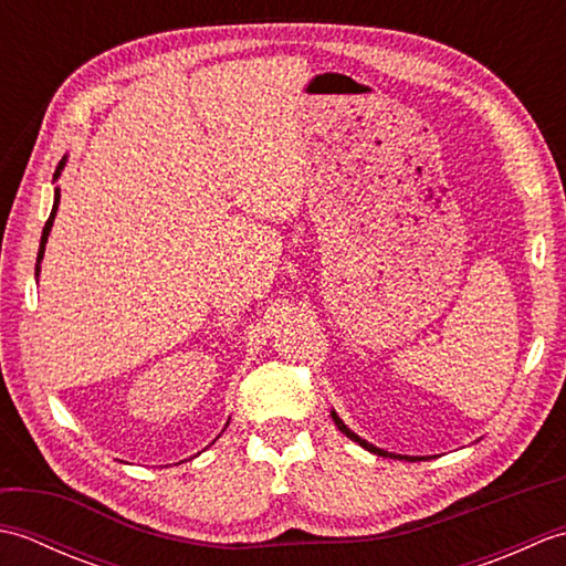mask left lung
I'll list each match as a JSON object with an SVG mask.
<instances>
[{
	"label": "left lung",
	"instance_id": "1",
	"mask_svg": "<svg viewBox=\"0 0 566 566\" xmlns=\"http://www.w3.org/2000/svg\"><path fill=\"white\" fill-rule=\"evenodd\" d=\"M331 418L335 420V426H338V430H340V432H345V436H347V438H350V440H355L357 444H363V448H365V450H369L371 454H379V457H391V460H406V462H418V460H423V457H411V454H396V452H387V450H381V448H375V444H371V442H367V440H363V438H359V436H357V432H353L350 428H347V426L343 423V420H340V416H338V413H335V411H331Z\"/></svg>",
	"mask_w": 566,
	"mask_h": 566
}]
</instances>
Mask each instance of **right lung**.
<instances>
[{"label":"right lung","instance_id":"1","mask_svg":"<svg viewBox=\"0 0 566 566\" xmlns=\"http://www.w3.org/2000/svg\"><path fill=\"white\" fill-rule=\"evenodd\" d=\"M65 163H67V155L63 160H60V165L55 167V175H53V182H57V177H60V172H63V167H65ZM57 203H60V189L55 187V199H53V209H51V216H48V221H45V228H43V233H41V248H39V260H35V280H39V274H41V260H43V252H45V243H48V235H51V228H53V221H55V213H57ZM226 428H228V423H226Z\"/></svg>","mask_w":566,"mask_h":566}]
</instances>
